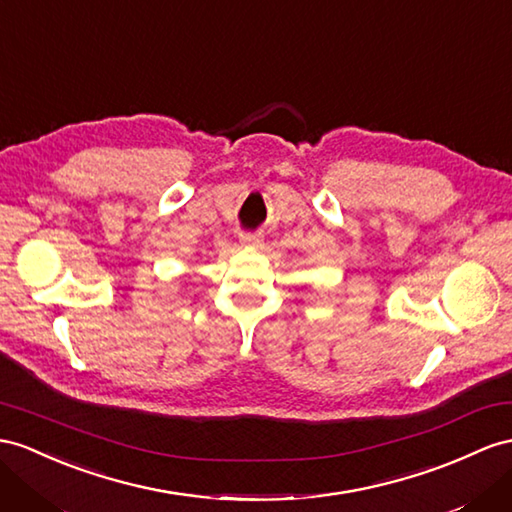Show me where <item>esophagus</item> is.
Listing matches in <instances>:
<instances>
[{
    "mask_svg": "<svg viewBox=\"0 0 512 512\" xmlns=\"http://www.w3.org/2000/svg\"><path fill=\"white\" fill-rule=\"evenodd\" d=\"M240 242L244 246H257L261 242V235L259 233H240Z\"/></svg>",
    "mask_w": 512,
    "mask_h": 512,
    "instance_id": "obj_1",
    "label": "esophagus"
}]
</instances>
